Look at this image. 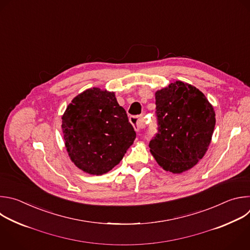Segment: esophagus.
Masks as SVG:
<instances>
[{
	"label": "esophagus",
	"mask_w": 250,
	"mask_h": 250,
	"mask_svg": "<svg viewBox=\"0 0 250 250\" xmlns=\"http://www.w3.org/2000/svg\"><path fill=\"white\" fill-rule=\"evenodd\" d=\"M130 122L132 123L136 131H140L141 129L146 127V120L143 116H131Z\"/></svg>",
	"instance_id": "esophagus-1"
}]
</instances>
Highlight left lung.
Masks as SVG:
<instances>
[{
  "label": "left lung",
  "mask_w": 250,
  "mask_h": 250,
  "mask_svg": "<svg viewBox=\"0 0 250 250\" xmlns=\"http://www.w3.org/2000/svg\"><path fill=\"white\" fill-rule=\"evenodd\" d=\"M159 129L149 152L160 167L182 173L206 154L216 124L212 104L202 91L176 81L156 91Z\"/></svg>",
  "instance_id": "1"
}]
</instances>
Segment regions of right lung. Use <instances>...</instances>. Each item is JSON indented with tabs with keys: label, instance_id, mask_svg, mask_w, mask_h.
Wrapping results in <instances>:
<instances>
[{
	"label": "right lung",
	"instance_id": "right-lung-1",
	"mask_svg": "<svg viewBox=\"0 0 250 250\" xmlns=\"http://www.w3.org/2000/svg\"><path fill=\"white\" fill-rule=\"evenodd\" d=\"M65 146L83 171L102 175L123 159L136 138L115 93L91 87L78 94L62 116Z\"/></svg>",
	"mask_w": 250,
	"mask_h": 250
}]
</instances>
